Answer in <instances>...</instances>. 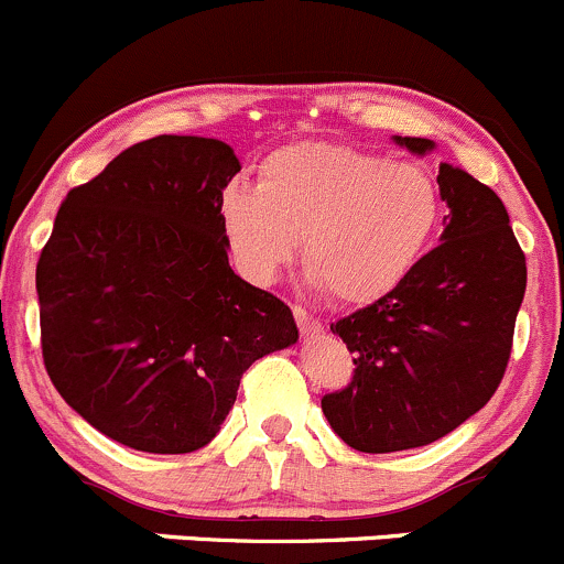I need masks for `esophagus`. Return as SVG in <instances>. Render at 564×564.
<instances>
[{
  "label": "esophagus",
  "mask_w": 564,
  "mask_h": 564,
  "mask_svg": "<svg viewBox=\"0 0 564 564\" xmlns=\"http://www.w3.org/2000/svg\"><path fill=\"white\" fill-rule=\"evenodd\" d=\"M293 317H295V323H299L301 336H315V334H321V330H323V323L317 321L315 315H310L304 306H293Z\"/></svg>",
  "instance_id": "34e87169"
}]
</instances>
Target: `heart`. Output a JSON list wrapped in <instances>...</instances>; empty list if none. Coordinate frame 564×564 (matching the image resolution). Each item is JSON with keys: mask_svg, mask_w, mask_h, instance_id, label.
Masks as SVG:
<instances>
[{"mask_svg": "<svg viewBox=\"0 0 564 564\" xmlns=\"http://www.w3.org/2000/svg\"><path fill=\"white\" fill-rule=\"evenodd\" d=\"M443 212L423 167L341 143L301 141L260 162L258 187L219 197L236 269L269 284L304 236V265L339 304L391 293L426 249Z\"/></svg>", "mask_w": 564, "mask_h": 564, "instance_id": "b5f03b06", "label": "heart"}]
</instances>
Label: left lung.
Masks as SVG:
<instances>
[{"label": "left lung", "mask_w": 564, "mask_h": 564, "mask_svg": "<svg viewBox=\"0 0 564 564\" xmlns=\"http://www.w3.org/2000/svg\"><path fill=\"white\" fill-rule=\"evenodd\" d=\"M410 152L429 138H397ZM443 243L375 304L330 323L350 382L323 397L330 429L364 454L421 448L462 426L499 388L527 290V258L495 189L440 165Z\"/></svg>", "instance_id": "8db88e82"}]
</instances>
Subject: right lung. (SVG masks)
<instances>
[{"instance_id":"add662e5","label":"right lung","mask_w":564,"mask_h":564,"mask_svg":"<svg viewBox=\"0 0 564 564\" xmlns=\"http://www.w3.org/2000/svg\"><path fill=\"white\" fill-rule=\"evenodd\" d=\"M239 171L214 138H149L69 189L40 252L45 371L127 448L208 445L243 371L299 339L290 306L228 263L219 197Z\"/></svg>"}]
</instances>
